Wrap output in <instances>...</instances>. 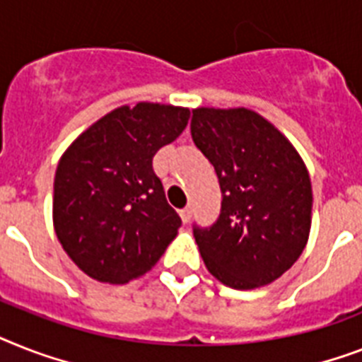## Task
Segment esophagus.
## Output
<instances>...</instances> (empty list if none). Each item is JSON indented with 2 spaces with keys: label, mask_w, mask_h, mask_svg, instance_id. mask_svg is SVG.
<instances>
[{
  "label": "esophagus",
  "mask_w": 362,
  "mask_h": 362,
  "mask_svg": "<svg viewBox=\"0 0 362 362\" xmlns=\"http://www.w3.org/2000/svg\"><path fill=\"white\" fill-rule=\"evenodd\" d=\"M180 217H182V221L184 223H189L191 219V208L186 206L184 210H180Z\"/></svg>",
  "instance_id": "esophagus-1"
}]
</instances>
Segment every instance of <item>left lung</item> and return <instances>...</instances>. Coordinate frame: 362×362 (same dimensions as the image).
<instances>
[{
    "label": "left lung",
    "mask_w": 362,
    "mask_h": 362,
    "mask_svg": "<svg viewBox=\"0 0 362 362\" xmlns=\"http://www.w3.org/2000/svg\"><path fill=\"white\" fill-rule=\"evenodd\" d=\"M191 137L221 186V214L193 236L208 272L236 290L273 283L301 257L313 216L310 176L293 145L245 107H197Z\"/></svg>",
    "instance_id": "8db88e82"
}]
</instances>
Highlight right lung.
Segmentation results:
<instances>
[{
	"mask_svg": "<svg viewBox=\"0 0 362 362\" xmlns=\"http://www.w3.org/2000/svg\"><path fill=\"white\" fill-rule=\"evenodd\" d=\"M187 107L139 102L89 126L54 180V228L72 262L100 283L145 275L178 234L152 158L184 132Z\"/></svg>",
	"mask_w": 362,
	"mask_h": 362,
	"instance_id": "1",
	"label": "right lung"
}]
</instances>
